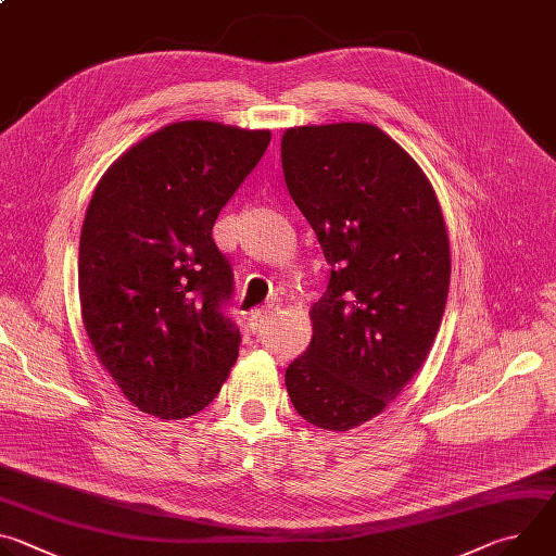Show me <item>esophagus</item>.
Listing matches in <instances>:
<instances>
[{"label":"esophagus","mask_w":556,"mask_h":556,"mask_svg":"<svg viewBox=\"0 0 556 556\" xmlns=\"http://www.w3.org/2000/svg\"><path fill=\"white\" fill-rule=\"evenodd\" d=\"M275 309H277V305H275V303H266L264 307H260V309L251 312V319H249L251 330H253V332L262 330V328L273 319V316H275Z\"/></svg>","instance_id":"esophagus-1"}]
</instances>
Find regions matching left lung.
<instances>
[{
	"mask_svg": "<svg viewBox=\"0 0 556 556\" xmlns=\"http://www.w3.org/2000/svg\"><path fill=\"white\" fill-rule=\"evenodd\" d=\"M281 167L332 266L286 387L303 420L348 431L405 389L435 341L451 277L444 217L414 157L374 125L288 129Z\"/></svg>",
	"mask_w": 556,
	"mask_h": 556,
	"instance_id": "8db88e82",
	"label": "left lung"
}]
</instances>
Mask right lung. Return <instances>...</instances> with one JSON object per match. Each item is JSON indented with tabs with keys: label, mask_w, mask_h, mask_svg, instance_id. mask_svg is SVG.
Listing matches in <instances>:
<instances>
[{
	"label": "right lung",
	"mask_w": 556,
	"mask_h": 556,
	"mask_svg": "<svg viewBox=\"0 0 556 556\" xmlns=\"http://www.w3.org/2000/svg\"><path fill=\"white\" fill-rule=\"evenodd\" d=\"M268 142L266 129L174 123L121 155L90 200L78 244L84 326L144 414L202 412L237 361L232 268L213 224Z\"/></svg>",
	"instance_id": "right-lung-1"
}]
</instances>
